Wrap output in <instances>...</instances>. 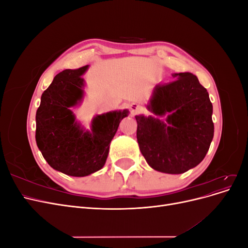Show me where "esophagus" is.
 Listing matches in <instances>:
<instances>
[{
  "mask_svg": "<svg viewBox=\"0 0 248 248\" xmlns=\"http://www.w3.org/2000/svg\"><path fill=\"white\" fill-rule=\"evenodd\" d=\"M130 109H131L132 112H138L140 109V107L137 103H132L130 106Z\"/></svg>",
  "mask_w": 248,
  "mask_h": 248,
  "instance_id": "1",
  "label": "esophagus"
}]
</instances>
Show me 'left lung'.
<instances>
[{
  "label": "left lung",
  "mask_w": 248,
  "mask_h": 248,
  "mask_svg": "<svg viewBox=\"0 0 248 248\" xmlns=\"http://www.w3.org/2000/svg\"><path fill=\"white\" fill-rule=\"evenodd\" d=\"M172 77L177 79L153 89L147 104L152 115L136 116L137 139L153 170L182 174L196 168L208 152L214 136L213 107L196 76L181 72Z\"/></svg>",
  "instance_id": "8db88e82"
}]
</instances>
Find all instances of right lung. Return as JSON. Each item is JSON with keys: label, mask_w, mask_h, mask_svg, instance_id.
I'll use <instances>...</instances> for the list:
<instances>
[{"label": "right lung", "mask_w": 248, "mask_h": 248, "mask_svg": "<svg viewBox=\"0 0 248 248\" xmlns=\"http://www.w3.org/2000/svg\"><path fill=\"white\" fill-rule=\"evenodd\" d=\"M89 65L66 69L55 77L41 96L36 112V142L49 166L65 175L86 177L106 164L109 144L128 109L96 115L90 129L78 122L71 110L84 100Z\"/></svg>", "instance_id": "right-lung-1"}]
</instances>
